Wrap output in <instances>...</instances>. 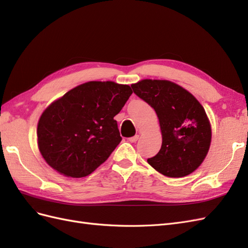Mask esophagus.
<instances>
[{"mask_svg": "<svg viewBox=\"0 0 248 248\" xmlns=\"http://www.w3.org/2000/svg\"><path fill=\"white\" fill-rule=\"evenodd\" d=\"M138 140H139V136H138V134H136V136H134V137H131V138L128 139V140L131 141V142H136Z\"/></svg>", "mask_w": 248, "mask_h": 248, "instance_id": "34e87169", "label": "esophagus"}]
</instances>
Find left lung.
<instances>
[{"label":"left lung","mask_w":248,"mask_h":248,"mask_svg":"<svg viewBox=\"0 0 248 248\" xmlns=\"http://www.w3.org/2000/svg\"><path fill=\"white\" fill-rule=\"evenodd\" d=\"M131 88L159 119L162 145L148 163L170 178L191 174L204 161L211 142L204 108L192 94L170 80L142 79Z\"/></svg>","instance_id":"obj_1"}]
</instances>
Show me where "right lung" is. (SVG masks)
<instances>
[{"label": "right lung", "mask_w": 248, "mask_h": 248, "mask_svg": "<svg viewBox=\"0 0 248 248\" xmlns=\"http://www.w3.org/2000/svg\"><path fill=\"white\" fill-rule=\"evenodd\" d=\"M131 94L127 85L89 81L52 102L37 127L43 158L65 176L91 174L122 140L114 117Z\"/></svg>", "instance_id": "right-lung-1"}]
</instances>
